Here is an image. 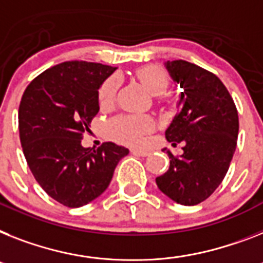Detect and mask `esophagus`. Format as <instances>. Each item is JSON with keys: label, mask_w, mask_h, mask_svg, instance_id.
<instances>
[{"label": "esophagus", "mask_w": 263, "mask_h": 263, "mask_svg": "<svg viewBox=\"0 0 263 263\" xmlns=\"http://www.w3.org/2000/svg\"><path fill=\"white\" fill-rule=\"evenodd\" d=\"M132 153L136 156H141V157H146V156H149L151 152L145 151V149H132Z\"/></svg>", "instance_id": "obj_1"}]
</instances>
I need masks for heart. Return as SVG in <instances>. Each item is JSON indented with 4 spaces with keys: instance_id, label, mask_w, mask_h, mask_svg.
Wrapping results in <instances>:
<instances>
[{
    "instance_id": "obj_1",
    "label": "heart",
    "mask_w": 263,
    "mask_h": 263,
    "mask_svg": "<svg viewBox=\"0 0 263 263\" xmlns=\"http://www.w3.org/2000/svg\"><path fill=\"white\" fill-rule=\"evenodd\" d=\"M137 78L144 84L151 94L161 95L166 91L169 86V78L161 67L145 66L137 69ZM119 87L118 77H111L105 80L99 88V105L107 107L116 99L117 90ZM155 121L149 116H119L110 121L108 133L117 141L123 144L138 145L145 140V136L153 132Z\"/></svg>"
}]
</instances>
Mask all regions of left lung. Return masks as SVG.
Wrapping results in <instances>:
<instances>
[{
  "mask_svg": "<svg viewBox=\"0 0 263 263\" xmlns=\"http://www.w3.org/2000/svg\"><path fill=\"white\" fill-rule=\"evenodd\" d=\"M169 75L183 88L166 140L183 145L169 169L156 179L158 190L183 205L204 201L220 185L236 147L239 119L235 103L216 75L185 60L165 62Z\"/></svg>",
  "mask_w": 263,
  "mask_h": 263,
  "instance_id": "left-lung-1",
  "label": "left lung"
}]
</instances>
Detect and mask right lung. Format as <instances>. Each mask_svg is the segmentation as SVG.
Returning <instances> with one entry per match:
<instances>
[{"mask_svg": "<svg viewBox=\"0 0 263 263\" xmlns=\"http://www.w3.org/2000/svg\"><path fill=\"white\" fill-rule=\"evenodd\" d=\"M116 69L101 63H60L34 78L20 102V141L30 172L52 199L69 208L101 196L129 153L112 142L97 151L82 146L99 111L98 90Z\"/></svg>", "mask_w": 263, "mask_h": 263, "instance_id": "add662e5", "label": "right lung"}]
</instances>
